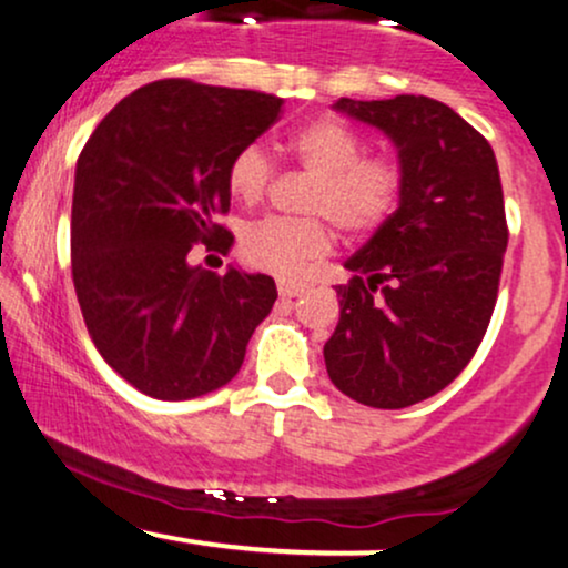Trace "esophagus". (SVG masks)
<instances>
[{"mask_svg":"<svg viewBox=\"0 0 568 568\" xmlns=\"http://www.w3.org/2000/svg\"><path fill=\"white\" fill-rule=\"evenodd\" d=\"M277 291H280V296L293 298V296H302V293L306 291V285L293 283V280H277Z\"/></svg>","mask_w":568,"mask_h":568,"instance_id":"esophagus-1","label":"esophagus"}]
</instances>
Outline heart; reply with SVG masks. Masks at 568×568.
Listing matches in <instances>:
<instances>
[{"mask_svg":"<svg viewBox=\"0 0 568 568\" xmlns=\"http://www.w3.org/2000/svg\"><path fill=\"white\" fill-rule=\"evenodd\" d=\"M293 160L312 184L304 194L306 216L334 221L344 234H368L395 213L403 171L389 158H366V141L336 120L312 122L288 141ZM275 179V162L264 143L240 146L226 165V186L243 205H256ZM334 230L322 219L264 216L237 234V256L272 275H296L312 258L328 253Z\"/></svg>","mask_w":568,"mask_h":568,"instance_id":"obj_1","label":"heart"}]
</instances>
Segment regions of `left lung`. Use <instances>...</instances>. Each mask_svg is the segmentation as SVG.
I'll return each mask as SVG.
<instances>
[{
    "instance_id": "obj_1",
    "label": "left lung",
    "mask_w": 568,
    "mask_h": 568,
    "mask_svg": "<svg viewBox=\"0 0 568 568\" xmlns=\"http://www.w3.org/2000/svg\"><path fill=\"white\" fill-rule=\"evenodd\" d=\"M338 112L384 130L403 171L400 205L344 266L331 382L371 408L427 400L473 361L497 304L507 219L494 149L427 95L338 98Z\"/></svg>"
}]
</instances>
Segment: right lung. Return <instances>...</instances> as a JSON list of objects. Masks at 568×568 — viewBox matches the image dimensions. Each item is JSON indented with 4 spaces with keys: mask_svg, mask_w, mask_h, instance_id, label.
I'll use <instances>...</instances> for the list:
<instances>
[{
    "mask_svg": "<svg viewBox=\"0 0 568 568\" xmlns=\"http://www.w3.org/2000/svg\"><path fill=\"white\" fill-rule=\"evenodd\" d=\"M283 114V98L160 80L122 98L84 143L71 202V277L95 349L158 400L234 379L277 298L270 275L189 266L226 253V165Z\"/></svg>",
    "mask_w": 568,
    "mask_h": 568,
    "instance_id": "1",
    "label": "right lung"
}]
</instances>
